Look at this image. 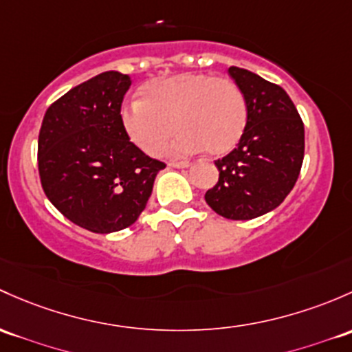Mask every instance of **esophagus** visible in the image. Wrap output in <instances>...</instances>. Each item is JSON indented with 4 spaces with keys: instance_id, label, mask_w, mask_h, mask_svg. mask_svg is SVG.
<instances>
[{
    "instance_id": "obj_1",
    "label": "esophagus",
    "mask_w": 352,
    "mask_h": 352,
    "mask_svg": "<svg viewBox=\"0 0 352 352\" xmlns=\"http://www.w3.org/2000/svg\"><path fill=\"white\" fill-rule=\"evenodd\" d=\"M170 166H173V168H187V166H190V162H170Z\"/></svg>"
}]
</instances>
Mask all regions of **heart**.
I'll list each match as a JSON object with an SVG mask.
<instances>
[{
    "label": "heart",
    "mask_w": 352,
    "mask_h": 352,
    "mask_svg": "<svg viewBox=\"0 0 352 352\" xmlns=\"http://www.w3.org/2000/svg\"><path fill=\"white\" fill-rule=\"evenodd\" d=\"M121 124L148 155L160 153L177 129L180 135L170 145L172 155H192L202 148L210 157H221L243 138L248 102L234 80L177 74L150 80L143 87V99L121 108Z\"/></svg>",
    "instance_id": "1"
}]
</instances>
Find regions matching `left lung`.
<instances>
[{
	"label": "left lung",
	"mask_w": 352,
	"mask_h": 352,
	"mask_svg": "<svg viewBox=\"0 0 352 352\" xmlns=\"http://www.w3.org/2000/svg\"><path fill=\"white\" fill-rule=\"evenodd\" d=\"M229 76L248 102V124L238 146L216 160L219 180L206 202L226 219L248 221L285 201L300 175L305 133L287 92L246 69Z\"/></svg>",
	"instance_id": "obj_1"
}]
</instances>
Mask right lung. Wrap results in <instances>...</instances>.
Masks as SVG:
<instances>
[{"instance_id": "right-lung-1", "label": "right lung", "mask_w": 352, "mask_h": 352, "mask_svg": "<svg viewBox=\"0 0 352 352\" xmlns=\"http://www.w3.org/2000/svg\"><path fill=\"white\" fill-rule=\"evenodd\" d=\"M129 86L126 74H99L52 102L40 128L43 192L69 221L99 234L135 223L165 168L124 133L121 102Z\"/></svg>"}]
</instances>
